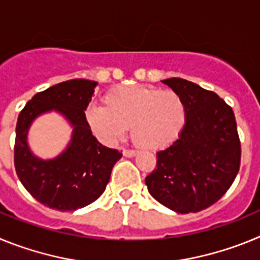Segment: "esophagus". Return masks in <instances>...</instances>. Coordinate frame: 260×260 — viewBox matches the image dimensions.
Segmentation results:
<instances>
[{
  "label": "esophagus",
  "mask_w": 260,
  "mask_h": 260,
  "mask_svg": "<svg viewBox=\"0 0 260 260\" xmlns=\"http://www.w3.org/2000/svg\"><path fill=\"white\" fill-rule=\"evenodd\" d=\"M122 153H123V156H125V157H134L135 155H137V151H134V150H123L122 151Z\"/></svg>",
  "instance_id": "esophagus-1"
}]
</instances>
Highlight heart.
Here are the masks:
<instances>
[{
	"label": "heart",
	"mask_w": 260,
	"mask_h": 260,
	"mask_svg": "<svg viewBox=\"0 0 260 260\" xmlns=\"http://www.w3.org/2000/svg\"><path fill=\"white\" fill-rule=\"evenodd\" d=\"M86 119L102 142L113 144L130 126L133 141L146 150H161L180 138L187 108L172 89L151 86H119L108 91L103 105H89Z\"/></svg>",
	"instance_id": "b5f03b06"
}]
</instances>
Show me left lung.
Here are the masks:
<instances>
[{
	"label": "left lung",
	"mask_w": 260,
	"mask_h": 260,
	"mask_svg": "<svg viewBox=\"0 0 260 260\" xmlns=\"http://www.w3.org/2000/svg\"><path fill=\"white\" fill-rule=\"evenodd\" d=\"M162 83L185 102L187 121L180 138L158 151L146 177L153 198L178 213L199 212L219 201L240 171L241 142L233 110L212 91L181 78Z\"/></svg>",
	"instance_id": "left-lung-1"
}]
</instances>
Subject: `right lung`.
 Wrapping results in <instances>:
<instances>
[{
  "mask_svg": "<svg viewBox=\"0 0 260 260\" xmlns=\"http://www.w3.org/2000/svg\"><path fill=\"white\" fill-rule=\"evenodd\" d=\"M96 82L71 79L36 93L19 113L15 130L14 165L20 182L41 204L58 211H75L95 202L109 182L112 168L122 153L99 143L84 110ZM56 110L75 127L68 148L50 160H41L26 143L28 128L40 114Z\"/></svg>",
  "mask_w": 260,
  "mask_h": 260,
  "instance_id": "right-lung-1",
  "label": "right lung"
}]
</instances>
